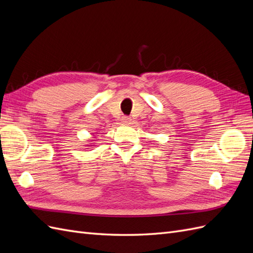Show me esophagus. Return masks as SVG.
Listing matches in <instances>:
<instances>
[{
    "label": "esophagus",
    "mask_w": 253,
    "mask_h": 253,
    "mask_svg": "<svg viewBox=\"0 0 253 253\" xmlns=\"http://www.w3.org/2000/svg\"><path fill=\"white\" fill-rule=\"evenodd\" d=\"M121 121H122V124H125V125H129V124H131L132 119L129 118V117H127V116H124V117L121 118Z\"/></svg>",
    "instance_id": "1"
}]
</instances>
